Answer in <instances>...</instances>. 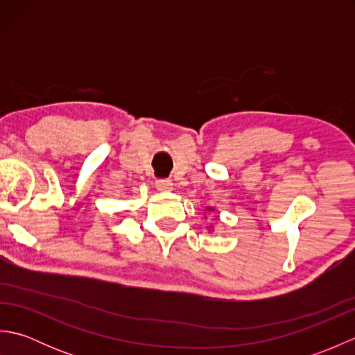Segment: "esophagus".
I'll list each match as a JSON object with an SVG mask.
<instances>
[{"label": "esophagus", "mask_w": 355, "mask_h": 355, "mask_svg": "<svg viewBox=\"0 0 355 355\" xmlns=\"http://www.w3.org/2000/svg\"><path fill=\"white\" fill-rule=\"evenodd\" d=\"M172 182L171 180H168V178H162V180H157L155 182V187L158 191H162V192H168V191H172Z\"/></svg>", "instance_id": "34e87169"}]
</instances>
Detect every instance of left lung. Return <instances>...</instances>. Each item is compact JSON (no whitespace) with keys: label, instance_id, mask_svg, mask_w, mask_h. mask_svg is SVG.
<instances>
[{"label":"left lung","instance_id":"obj_1","mask_svg":"<svg viewBox=\"0 0 355 355\" xmlns=\"http://www.w3.org/2000/svg\"><path fill=\"white\" fill-rule=\"evenodd\" d=\"M207 210H214V209H212V207H209V209H207Z\"/></svg>","mask_w":355,"mask_h":355}]
</instances>
